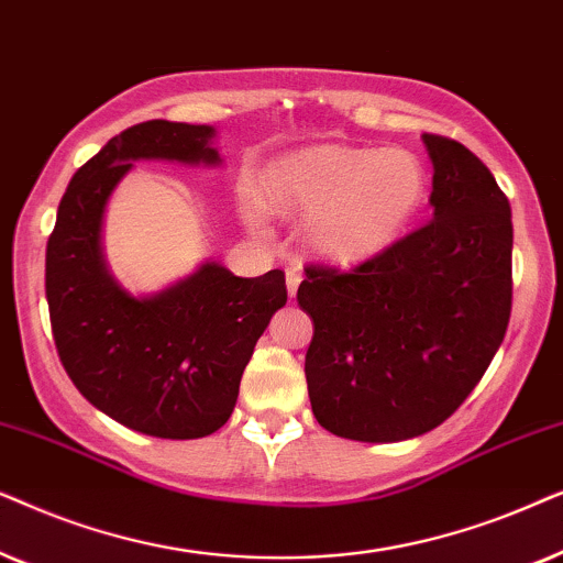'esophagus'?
Listing matches in <instances>:
<instances>
[{"label": "esophagus", "instance_id": "1", "mask_svg": "<svg viewBox=\"0 0 563 563\" xmlns=\"http://www.w3.org/2000/svg\"><path fill=\"white\" fill-rule=\"evenodd\" d=\"M301 280H303L301 269H298V267H290L288 273H286V286H288V296H290V298L296 296V290H298V286H301Z\"/></svg>", "mask_w": 563, "mask_h": 563}]
</instances>
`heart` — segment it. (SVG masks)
I'll use <instances>...</instances> for the list:
<instances>
[{"label": "heart", "instance_id": "heart-1", "mask_svg": "<svg viewBox=\"0 0 563 563\" xmlns=\"http://www.w3.org/2000/svg\"><path fill=\"white\" fill-rule=\"evenodd\" d=\"M427 185L424 162L409 148L319 144L269 164L262 200L290 219H309L306 244L319 257L355 265L399 242L422 211ZM244 216L260 227L257 198L244 200Z\"/></svg>", "mask_w": 563, "mask_h": 563}]
</instances>
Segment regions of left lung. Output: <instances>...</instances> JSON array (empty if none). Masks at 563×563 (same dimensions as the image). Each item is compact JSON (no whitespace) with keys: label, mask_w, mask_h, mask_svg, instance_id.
Here are the masks:
<instances>
[{"label":"left lung","mask_w":563,"mask_h":563,"mask_svg":"<svg viewBox=\"0 0 563 563\" xmlns=\"http://www.w3.org/2000/svg\"><path fill=\"white\" fill-rule=\"evenodd\" d=\"M432 221L350 273L309 265L298 306L313 321L306 384L336 438L399 443L443 424L505 340L512 211L459 141L422 136Z\"/></svg>","instance_id":"1"}]
</instances>
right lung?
<instances>
[{"label": "right lung", "mask_w": 563, "mask_h": 563, "mask_svg": "<svg viewBox=\"0 0 563 563\" xmlns=\"http://www.w3.org/2000/svg\"><path fill=\"white\" fill-rule=\"evenodd\" d=\"M213 125L146 120L77 169L46 246L58 357L79 394L115 422L167 440L206 438L236 407L242 373L288 301L286 275L239 277L206 260L152 296H133L102 252L104 208L139 159L221 164Z\"/></svg>", "instance_id": "right-lung-1"}]
</instances>
